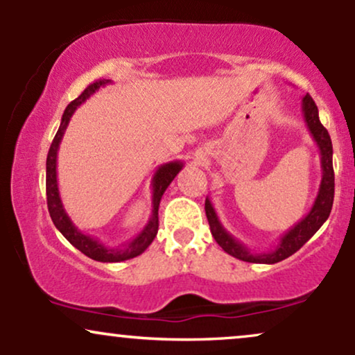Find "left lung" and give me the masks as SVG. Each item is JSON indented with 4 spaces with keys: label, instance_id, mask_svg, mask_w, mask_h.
<instances>
[{
    "label": "left lung",
    "instance_id": "obj_1",
    "mask_svg": "<svg viewBox=\"0 0 355 355\" xmlns=\"http://www.w3.org/2000/svg\"><path fill=\"white\" fill-rule=\"evenodd\" d=\"M302 113L309 132H311L313 141L319 146L322 180L319 185V193H317L315 200H313L312 209L309 210V214L305 215L300 222H297L292 229L285 232L274 250L254 252L247 245H243L242 242H239V240L222 225L217 211H215L214 205H211L210 198L207 197L205 214L207 220H209L211 235L217 240L218 245L222 247L227 254L235 257V259L250 263L280 262V260L295 254V252L299 250V248L302 247L322 225H324V222L329 218V215H331L334 203V166L331 135H329L327 130L324 128V125L320 123L319 110H317V105L313 103L311 95H305L302 98Z\"/></svg>",
    "mask_w": 355,
    "mask_h": 355
}]
</instances>
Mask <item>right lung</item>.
I'll list each match as a JSON object with an SVG mask.
<instances>
[{"label":"right lung","mask_w":355,"mask_h":355,"mask_svg":"<svg viewBox=\"0 0 355 355\" xmlns=\"http://www.w3.org/2000/svg\"><path fill=\"white\" fill-rule=\"evenodd\" d=\"M108 83H112L110 80H100L95 81L93 85L85 89L83 93L76 100H73L64 110L63 116H61V123L58 132H56L55 138H53V144L50 146V152L46 157V202H48V211H50V217L55 223V227L58 229L63 237L71 243L73 247H76L81 254H85L89 259L96 260V262H123V260L133 259L148 248L150 243L153 242V239L157 237L158 232V207H160L162 195L165 193V190L168 189V185L172 180L177 177V173L183 168V162H168V164L160 165L155 172L152 178V215H150L148 222L144 227V230L137 235L135 239H132L130 242L121 243L118 247H107L105 243H101L98 239L92 237V235L83 234L78 230V227L71 222V218L68 217L67 210H64L63 202H61L60 190H58V177H56V160H58V150L60 144L63 140L64 130H67L68 123H70L73 113L76 112V108L80 105H83L96 89L100 87H107Z\"/></svg>","instance_id":"add662e5"}]
</instances>
